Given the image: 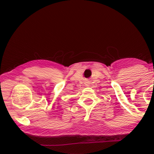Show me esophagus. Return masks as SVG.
<instances>
[{
    "mask_svg": "<svg viewBox=\"0 0 154 154\" xmlns=\"http://www.w3.org/2000/svg\"><path fill=\"white\" fill-rule=\"evenodd\" d=\"M85 85H86V86H88V85H88V83H85Z\"/></svg>",
    "mask_w": 154,
    "mask_h": 154,
    "instance_id": "obj_1",
    "label": "esophagus"
}]
</instances>
